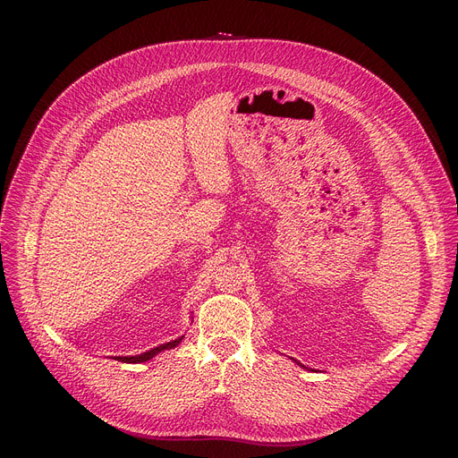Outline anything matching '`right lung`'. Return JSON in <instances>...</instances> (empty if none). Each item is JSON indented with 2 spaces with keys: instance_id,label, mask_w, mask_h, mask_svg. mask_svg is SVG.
I'll list each match as a JSON object with an SVG mask.
<instances>
[{
  "instance_id": "1",
  "label": "right lung",
  "mask_w": 458,
  "mask_h": 458,
  "mask_svg": "<svg viewBox=\"0 0 458 458\" xmlns=\"http://www.w3.org/2000/svg\"><path fill=\"white\" fill-rule=\"evenodd\" d=\"M182 339V337H181ZM181 339H177V341H172V343H166V344H161V346H157V348H154V350H150V352H147V353H141V355H136V357H115L117 360H121V362H145V360H150L154 355H157L159 352H163V350H170V348H174V346H177L179 343H181Z\"/></svg>"
}]
</instances>
